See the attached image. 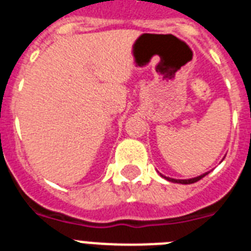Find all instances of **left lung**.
<instances>
[{
  "mask_svg": "<svg viewBox=\"0 0 251 251\" xmlns=\"http://www.w3.org/2000/svg\"><path fill=\"white\" fill-rule=\"evenodd\" d=\"M205 175H207V173H205V174L199 175V176H195V178H191V179H174V178H169V176H165V175H161V176L166 179V180H169V182L180 183V184H192V183L199 182L200 179H202L203 176H205Z\"/></svg>",
  "mask_w": 251,
  "mask_h": 251,
  "instance_id": "8db88e82",
  "label": "left lung"
}]
</instances>
